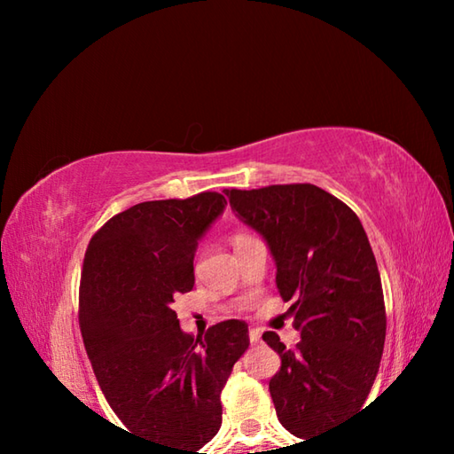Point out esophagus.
I'll return each mask as SVG.
<instances>
[{"label":"esophagus","mask_w":454,"mask_h":454,"mask_svg":"<svg viewBox=\"0 0 454 454\" xmlns=\"http://www.w3.org/2000/svg\"><path fill=\"white\" fill-rule=\"evenodd\" d=\"M260 336H262V330H260V328H250V340L252 342H258Z\"/></svg>","instance_id":"1"}]
</instances>
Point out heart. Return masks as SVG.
I'll return each instance as SVG.
<instances>
[{
	"label": "heart",
	"instance_id": "b5f03b06",
	"mask_svg": "<svg viewBox=\"0 0 454 454\" xmlns=\"http://www.w3.org/2000/svg\"><path fill=\"white\" fill-rule=\"evenodd\" d=\"M236 238H238V236H236Z\"/></svg>",
	"mask_w": 454,
	"mask_h": 454
}]
</instances>
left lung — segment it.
Listing matches in <instances>:
<instances>
[{
  "label": "left lung",
  "instance_id": "obj_1",
  "mask_svg": "<svg viewBox=\"0 0 454 454\" xmlns=\"http://www.w3.org/2000/svg\"><path fill=\"white\" fill-rule=\"evenodd\" d=\"M224 194L268 242L280 296L294 298L296 348L286 350L276 333L262 334L282 360L270 396L288 433L314 439L363 409L379 372L387 310L371 242L356 214L314 184Z\"/></svg>",
  "mask_w": 454,
  "mask_h": 454
}]
</instances>
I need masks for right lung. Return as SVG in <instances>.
Here are the masks:
<instances>
[{
  "label": "right lung",
  "instance_id": "obj_1",
  "mask_svg": "<svg viewBox=\"0 0 454 454\" xmlns=\"http://www.w3.org/2000/svg\"><path fill=\"white\" fill-rule=\"evenodd\" d=\"M218 192L152 200L91 236L80 282L83 347L107 404L168 454H198L222 425L220 395L248 348V325L182 333L174 296L194 288L198 240L224 210Z\"/></svg>",
  "mask_w": 454,
  "mask_h": 454
}]
</instances>
